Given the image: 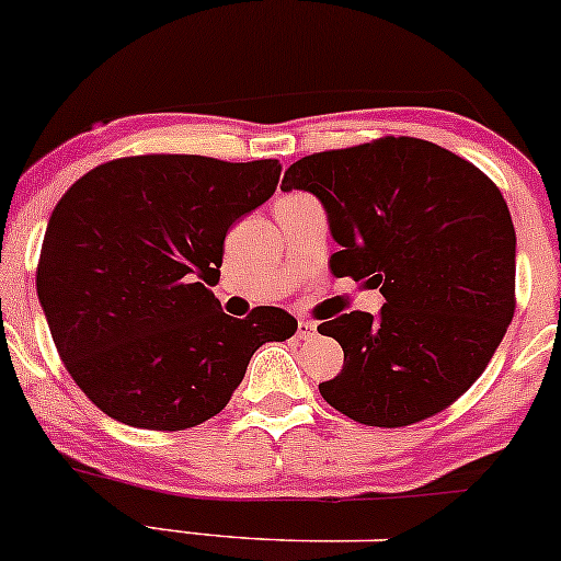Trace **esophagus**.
Returning a JSON list of instances; mask_svg holds the SVG:
<instances>
[{"mask_svg": "<svg viewBox=\"0 0 561 561\" xmlns=\"http://www.w3.org/2000/svg\"><path fill=\"white\" fill-rule=\"evenodd\" d=\"M298 336H300V340H310V336H316V323L308 321V319H300L298 321Z\"/></svg>", "mask_w": 561, "mask_h": 561, "instance_id": "obj_1", "label": "esophagus"}]
</instances>
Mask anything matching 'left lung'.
Segmentation results:
<instances>
[{
	"label": "left lung",
	"mask_w": 561,
	"mask_h": 561,
	"mask_svg": "<svg viewBox=\"0 0 561 561\" xmlns=\"http://www.w3.org/2000/svg\"><path fill=\"white\" fill-rule=\"evenodd\" d=\"M282 191L321 201L334 276L379 287V316L323 321L345 366L321 397L357 423L400 428L465 394L515 313V227L478 167L417 138H379L295 161Z\"/></svg>",
	"instance_id": "obj_1"
}]
</instances>
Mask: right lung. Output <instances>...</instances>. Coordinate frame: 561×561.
<instances>
[{
  "mask_svg": "<svg viewBox=\"0 0 561 561\" xmlns=\"http://www.w3.org/2000/svg\"><path fill=\"white\" fill-rule=\"evenodd\" d=\"M276 159H114L83 174L46 225L36 289L65 368L135 428L182 431L227 408L255 350L298 321L274 306L221 310L227 229L276 191Z\"/></svg>",
  "mask_w": 561,
  "mask_h": 561,
  "instance_id": "obj_1",
  "label": "right lung"
}]
</instances>
